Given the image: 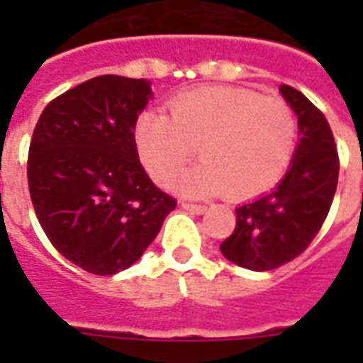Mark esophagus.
<instances>
[{"label": "esophagus", "instance_id": "34e87169", "mask_svg": "<svg viewBox=\"0 0 363 363\" xmlns=\"http://www.w3.org/2000/svg\"><path fill=\"white\" fill-rule=\"evenodd\" d=\"M181 207L182 209L190 211V213H196V215H201V213H205V205H198V203H190V201H181Z\"/></svg>", "mask_w": 363, "mask_h": 363}]
</instances>
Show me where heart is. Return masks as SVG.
Listing matches in <instances>:
<instances>
[{"instance_id":"obj_1","label":"heart","mask_w":363,"mask_h":363,"mask_svg":"<svg viewBox=\"0 0 363 363\" xmlns=\"http://www.w3.org/2000/svg\"><path fill=\"white\" fill-rule=\"evenodd\" d=\"M298 121L281 98L239 86H201L177 94L164 113H145L135 145L145 169L160 184L196 156L203 162L179 188L192 194L226 192L256 198L281 181L296 148Z\"/></svg>"}]
</instances>
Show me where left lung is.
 Wrapping results in <instances>:
<instances>
[{"mask_svg":"<svg viewBox=\"0 0 363 363\" xmlns=\"http://www.w3.org/2000/svg\"><path fill=\"white\" fill-rule=\"evenodd\" d=\"M281 94L301 139L275 190L235 209V230L220 252L245 269L271 271L298 258L320 232L337 188L339 154L326 116L296 88L282 84Z\"/></svg>","mask_w":363,"mask_h":363,"instance_id":"1","label":"left lung"}]
</instances>
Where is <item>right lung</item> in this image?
<instances>
[{
  "instance_id": "right-lung-1",
  "label": "right lung",
  "mask_w": 363,
  "mask_h": 363,
  "mask_svg": "<svg viewBox=\"0 0 363 363\" xmlns=\"http://www.w3.org/2000/svg\"><path fill=\"white\" fill-rule=\"evenodd\" d=\"M147 79L94 77L45 107L28 156L37 220L64 258L115 275L141 258L177 199L143 169L135 124Z\"/></svg>"
}]
</instances>
